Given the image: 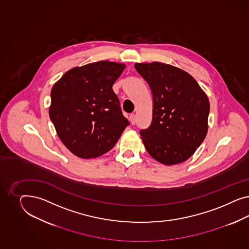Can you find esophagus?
<instances>
[{
	"label": "esophagus",
	"instance_id": "34e87169",
	"mask_svg": "<svg viewBox=\"0 0 249 249\" xmlns=\"http://www.w3.org/2000/svg\"><path fill=\"white\" fill-rule=\"evenodd\" d=\"M129 121H130V122H131V124H132V125H134V124H135V122H136L135 114H130V115H129Z\"/></svg>",
	"mask_w": 249,
	"mask_h": 249
}]
</instances>
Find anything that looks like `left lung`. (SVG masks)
<instances>
[{
  "mask_svg": "<svg viewBox=\"0 0 249 249\" xmlns=\"http://www.w3.org/2000/svg\"><path fill=\"white\" fill-rule=\"evenodd\" d=\"M135 68L149 84L153 98L151 126L140 132L146 150L164 165L185 161L207 134V95L181 68L160 62L136 63Z\"/></svg>",
  "mask_w": 249,
  "mask_h": 249,
  "instance_id": "obj_1",
  "label": "left lung"
}]
</instances>
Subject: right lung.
Here are the masks:
<instances>
[{
    "label": "right lung",
    "mask_w": 249,
    "mask_h": 249,
    "mask_svg": "<svg viewBox=\"0 0 249 249\" xmlns=\"http://www.w3.org/2000/svg\"><path fill=\"white\" fill-rule=\"evenodd\" d=\"M125 64L98 61L66 72L51 90L49 117L61 142L75 156L110 151L128 121L112 86Z\"/></svg>",
    "instance_id": "add662e5"
}]
</instances>
